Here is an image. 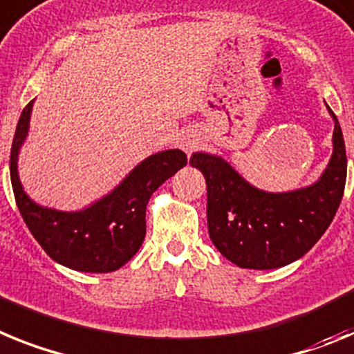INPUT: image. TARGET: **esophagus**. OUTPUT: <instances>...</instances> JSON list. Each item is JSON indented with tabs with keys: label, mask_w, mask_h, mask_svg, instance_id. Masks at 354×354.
Wrapping results in <instances>:
<instances>
[{
	"label": "esophagus",
	"mask_w": 354,
	"mask_h": 354,
	"mask_svg": "<svg viewBox=\"0 0 354 354\" xmlns=\"http://www.w3.org/2000/svg\"><path fill=\"white\" fill-rule=\"evenodd\" d=\"M181 147H183V151L187 155H190L198 147V139H194V137H185V139L181 140Z\"/></svg>",
	"instance_id": "esophagus-1"
}]
</instances>
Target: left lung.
Here are the masks:
<instances>
[{
  "label": "left lung",
  "mask_w": 354,
  "mask_h": 354,
  "mask_svg": "<svg viewBox=\"0 0 354 354\" xmlns=\"http://www.w3.org/2000/svg\"><path fill=\"white\" fill-rule=\"evenodd\" d=\"M328 106V104H326ZM333 118V153L315 183L266 192L244 180L224 158L194 153L190 165L207 180L208 233L224 258L242 269H278L299 260L324 235L346 187V144Z\"/></svg>",
  "instance_id": "left-lung-1"
}]
</instances>
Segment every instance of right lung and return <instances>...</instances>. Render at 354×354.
<instances>
[{"instance_id":"obj_1","label":"right lung","mask_w":354,"mask_h":354,"mask_svg":"<svg viewBox=\"0 0 354 354\" xmlns=\"http://www.w3.org/2000/svg\"><path fill=\"white\" fill-rule=\"evenodd\" d=\"M33 101L24 106L10 151V180L24 223L42 250L60 266L80 272H112L124 266L146 236V205L165 180L187 165L180 149L142 160L110 194L78 212L37 205L24 192L17 173L21 146L30 130Z\"/></svg>"}]
</instances>
